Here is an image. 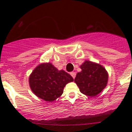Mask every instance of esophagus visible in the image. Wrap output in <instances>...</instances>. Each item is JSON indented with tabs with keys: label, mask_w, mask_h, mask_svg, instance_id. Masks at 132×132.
I'll return each instance as SVG.
<instances>
[{
	"label": "esophagus",
	"mask_w": 132,
	"mask_h": 132,
	"mask_svg": "<svg viewBox=\"0 0 132 132\" xmlns=\"http://www.w3.org/2000/svg\"><path fill=\"white\" fill-rule=\"evenodd\" d=\"M70 75L72 76V77L73 78H75V77H76V73L75 72H71V73H70Z\"/></svg>",
	"instance_id": "esophagus-1"
}]
</instances>
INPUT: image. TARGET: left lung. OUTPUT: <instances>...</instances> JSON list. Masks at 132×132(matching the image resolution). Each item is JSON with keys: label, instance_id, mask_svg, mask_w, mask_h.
Returning a JSON list of instances; mask_svg holds the SVG:
<instances>
[{"label": "left lung", "instance_id": "left-lung-1", "mask_svg": "<svg viewBox=\"0 0 132 132\" xmlns=\"http://www.w3.org/2000/svg\"><path fill=\"white\" fill-rule=\"evenodd\" d=\"M80 68L82 71L77 74L75 82L81 93L89 96H95L107 86V71L101 65L89 61H85Z\"/></svg>", "mask_w": 132, "mask_h": 132}]
</instances>
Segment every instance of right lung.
<instances>
[{
	"label": "right lung",
	"mask_w": 132,
	"mask_h": 132,
	"mask_svg": "<svg viewBox=\"0 0 132 132\" xmlns=\"http://www.w3.org/2000/svg\"><path fill=\"white\" fill-rule=\"evenodd\" d=\"M73 81L70 74L64 70L59 71L49 62L37 66L29 77V85L33 93L48 102L61 96L64 87Z\"/></svg>",
	"instance_id": "add662e5"
}]
</instances>
